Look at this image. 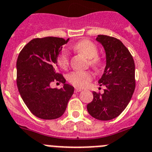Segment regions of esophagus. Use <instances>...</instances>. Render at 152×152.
<instances>
[{
    "instance_id": "obj_1",
    "label": "esophagus",
    "mask_w": 152,
    "mask_h": 152,
    "mask_svg": "<svg viewBox=\"0 0 152 152\" xmlns=\"http://www.w3.org/2000/svg\"><path fill=\"white\" fill-rule=\"evenodd\" d=\"M83 91V89H81V88H75V91L76 92H79V91Z\"/></svg>"
}]
</instances>
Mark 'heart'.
<instances>
[{"mask_svg":"<svg viewBox=\"0 0 152 152\" xmlns=\"http://www.w3.org/2000/svg\"><path fill=\"white\" fill-rule=\"evenodd\" d=\"M75 50L79 54L90 60V64L94 66H98L100 61L96 57L98 54V48L91 41L83 39L76 42L73 46ZM69 59L66 50L61 53L58 57V64L62 68H66L68 65ZM91 79V73L88 71H73L67 76L68 81L77 87H85L88 85Z\"/></svg>","mask_w":152,"mask_h":152,"instance_id":"b5f03b06","label":"heart"}]
</instances>
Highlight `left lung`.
I'll return each instance as SVG.
<instances>
[{
	"label": "left lung",
	"mask_w": 152,
	"mask_h": 152,
	"mask_svg": "<svg viewBox=\"0 0 152 152\" xmlns=\"http://www.w3.org/2000/svg\"><path fill=\"white\" fill-rule=\"evenodd\" d=\"M96 41L104 49L106 66L98 80L106 87L103 94L93 91V100L87 105L91 117L110 120L118 117L130 102L135 90V64L129 50L119 39L99 35Z\"/></svg>",
	"instance_id": "1"
}]
</instances>
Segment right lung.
<instances>
[{
    "label": "right lung",
    "mask_w": 152,
    "mask_h": 152,
    "mask_svg": "<svg viewBox=\"0 0 152 152\" xmlns=\"http://www.w3.org/2000/svg\"><path fill=\"white\" fill-rule=\"evenodd\" d=\"M69 39L45 37L30 41L20 51L16 61V83L22 99L39 118L54 120L64 114L74 91L57 73V60L64 45ZM57 81L64 84L60 90L50 84Z\"/></svg>",
    "instance_id": "add662e5"
}]
</instances>
